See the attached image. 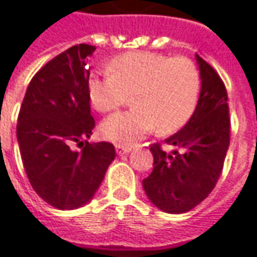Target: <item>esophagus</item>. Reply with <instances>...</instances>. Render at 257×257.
I'll list each match as a JSON object with an SVG mask.
<instances>
[{
	"label": "esophagus",
	"mask_w": 257,
	"mask_h": 257,
	"mask_svg": "<svg viewBox=\"0 0 257 257\" xmlns=\"http://www.w3.org/2000/svg\"><path fill=\"white\" fill-rule=\"evenodd\" d=\"M115 152L117 155H127L132 152V146H122V145H117L115 146Z\"/></svg>",
	"instance_id": "obj_1"
}]
</instances>
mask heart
Returning <instances> with one entry per match:
<instances>
[{
    "mask_svg": "<svg viewBox=\"0 0 257 257\" xmlns=\"http://www.w3.org/2000/svg\"><path fill=\"white\" fill-rule=\"evenodd\" d=\"M109 75H91L88 96L99 112L114 111L132 94L133 108L104 120L99 132L118 145H133L158 125L161 133L181 128L194 114L201 91L197 65L185 56L130 52L114 58Z\"/></svg>",
    "mask_w": 257,
    "mask_h": 257,
    "instance_id": "b5f03b06",
    "label": "heart"
}]
</instances>
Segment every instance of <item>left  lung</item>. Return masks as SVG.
<instances>
[{"label": "left lung", "mask_w": 257, "mask_h": 257, "mask_svg": "<svg viewBox=\"0 0 257 257\" xmlns=\"http://www.w3.org/2000/svg\"><path fill=\"white\" fill-rule=\"evenodd\" d=\"M201 92L192 117L169 139L172 153L152 145L153 171L143 188L159 210L182 214L197 207L217 184L230 145L227 91L220 75L197 55Z\"/></svg>", "instance_id": "8db88e82"}]
</instances>
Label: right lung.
Wrapping results in <instances>:
<instances>
[{
  "mask_svg": "<svg viewBox=\"0 0 257 257\" xmlns=\"http://www.w3.org/2000/svg\"><path fill=\"white\" fill-rule=\"evenodd\" d=\"M91 45H76L37 72L27 86L17 122V140L27 178L37 195L59 210H75L94 198L109 163L111 143H89L88 59ZM72 143L83 146L73 151Z\"/></svg>",
  "mask_w": 257,
  "mask_h": 257,
  "instance_id": "right-lung-1",
  "label": "right lung"
}]
</instances>
